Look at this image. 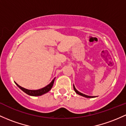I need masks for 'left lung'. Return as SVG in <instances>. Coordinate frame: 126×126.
Wrapping results in <instances>:
<instances>
[{
  "label": "left lung",
  "mask_w": 126,
  "mask_h": 126,
  "mask_svg": "<svg viewBox=\"0 0 126 126\" xmlns=\"http://www.w3.org/2000/svg\"><path fill=\"white\" fill-rule=\"evenodd\" d=\"M74 89L75 92H76V93L78 94H79V95H80V96H82L85 97H87V98H93V97H93V96H87V95H85V94H83V93H81V92H78V91L75 88V87L74 86Z\"/></svg>",
  "instance_id": "1"
}]
</instances>
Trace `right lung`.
Wrapping results in <instances>:
<instances>
[{
	"instance_id": "right-lung-1",
	"label": "right lung",
	"mask_w": 126,
	"mask_h": 126,
	"mask_svg": "<svg viewBox=\"0 0 126 126\" xmlns=\"http://www.w3.org/2000/svg\"><path fill=\"white\" fill-rule=\"evenodd\" d=\"M54 80H55V78L52 79V81L51 82H50L48 85L45 86V87L41 88V89H39V90H28V89H26V88L22 87L20 86L18 84H16V82H15L16 85L22 91H23L24 93H26V94H27L28 95H30V96H41V95L47 93L51 89V88L53 86V84H54Z\"/></svg>"
}]
</instances>
